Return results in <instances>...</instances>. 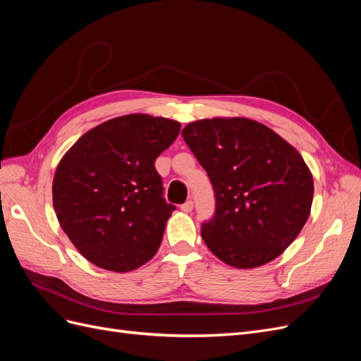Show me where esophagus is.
Wrapping results in <instances>:
<instances>
[{"instance_id": "1", "label": "esophagus", "mask_w": 361, "mask_h": 361, "mask_svg": "<svg viewBox=\"0 0 361 361\" xmlns=\"http://www.w3.org/2000/svg\"><path fill=\"white\" fill-rule=\"evenodd\" d=\"M192 202L191 200H187V202H185L182 206H180V209L183 211V212H191L192 211Z\"/></svg>"}]
</instances>
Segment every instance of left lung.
Listing matches in <instances>:
<instances>
[{
  "label": "left lung",
  "mask_w": 361,
  "mask_h": 361,
  "mask_svg": "<svg viewBox=\"0 0 361 361\" xmlns=\"http://www.w3.org/2000/svg\"><path fill=\"white\" fill-rule=\"evenodd\" d=\"M182 137L215 192V214L202 224L207 248L241 269L279 257L310 215L313 178L300 152L244 117L197 120Z\"/></svg>",
  "instance_id": "1"
}]
</instances>
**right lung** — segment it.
Masks as SVG:
<instances>
[{
  "label": "right lung",
  "instance_id": "obj_1",
  "mask_svg": "<svg viewBox=\"0 0 361 361\" xmlns=\"http://www.w3.org/2000/svg\"><path fill=\"white\" fill-rule=\"evenodd\" d=\"M180 123L128 114L85 133L64 154L52 182L61 228L96 267L128 272L157 255L176 209L162 197L155 161Z\"/></svg>",
  "mask_w": 361,
  "mask_h": 361
}]
</instances>
